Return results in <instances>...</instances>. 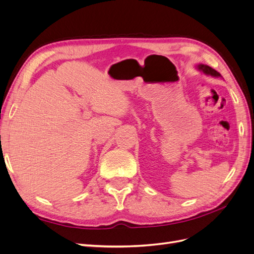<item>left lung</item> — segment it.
Masks as SVG:
<instances>
[{"label":"left lung","instance_id":"1","mask_svg":"<svg viewBox=\"0 0 254 254\" xmlns=\"http://www.w3.org/2000/svg\"><path fill=\"white\" fill-rule=\"evenodd\" d=\"M196 67L198 68L199 71H201L202 73H204L205 75H211V76H213V77H221V75L217 71H215L214 68H212L211 66L206 65V64H197Z\"/></svg>","mask_w":254,"mask_h":254}]
</instances>
